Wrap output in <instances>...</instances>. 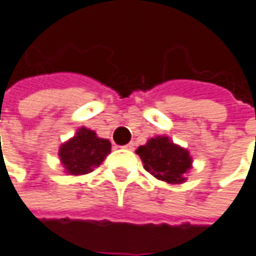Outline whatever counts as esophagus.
Returning a JSON list of instances; mask_svg holds the SVG:
<instances>
[{"label": "esophagus", "mask_w": 256, "mask_h": 256, "mask_svg": "<svg viewBox=\"0 0 256 256\" xmlns=\"http://www.w3.org/2000/svg\"><path fill=\"white\" fill-rule=\"evenodd\" d=\"M124 148H126V150H134V144H133V142H130V144H128V145H124Z\"/></svg>", "instance_id": "esophagus-1"}]
</instances>
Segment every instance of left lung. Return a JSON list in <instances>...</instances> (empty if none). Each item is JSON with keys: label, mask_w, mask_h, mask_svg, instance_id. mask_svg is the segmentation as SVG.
Masks as SVG:
<instances>
[{"label": "left lung", "mask_w": 256, "mask_h": 256, "mask_svg": "<svg viewBox=\"0 0 256 256\" xmlns=\"http://www.w3.org/2000/svg\"><path fill=\"white\" fill-rule=\"evenodd\" d=\"M136 154L140 157L146 172L169 184L184 182L185 172L191 168L190 152L170 142L166 136L150 139L146 145H140L136 150Z\"/></svg>", "instance_id": "obj_1"}]
</instances>
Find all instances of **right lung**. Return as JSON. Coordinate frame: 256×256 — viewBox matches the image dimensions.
<instances>
[{"label":"right lung","mask_w":256,"mask_h":256,"mask_svg":"<svg viewBox=\"0 0 256 256\" xmlns=\"http://www.w3.org/2000/svg\"><path fill=\"white\" fill-rule=\"evenodd\" d=\"M111 152V142L98 138L93 130L81 128L77 134L64 144L59 157L65 170L71 175H86L99 166Z\"/></svg>","instance_id":"add662e5"}]
</instances>
